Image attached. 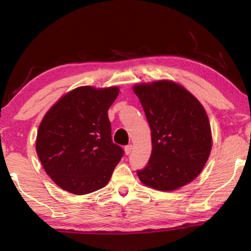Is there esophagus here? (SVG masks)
Masks as SVG:
<instances>
[{
    "label": "esophagus",
    "instance_id": "1",
    "mask_svg": "<svg viewBox=\"0 0 251 251\" xmlns=\"http://www.w3.org/2000/svg\"><path fill=\"white\" fill-rule=\"evenodd\" d=\"M124 149H125V153L127 154V155H128V154H130V153H131L132 146H131V145H128V146H126Z\"/></svg>",
    "mask_w": 251,
    "mask_h": 251
}]
</instances>
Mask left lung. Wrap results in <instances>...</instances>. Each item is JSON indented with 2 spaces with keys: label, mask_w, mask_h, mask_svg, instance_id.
<instances>
[{
  "label": "left lung",
  "mask_w": 251,
  "mask_h": 251,
  "mask_svg": "<svg viewBox=\"0 0 251 251\" xmlns=\"http://www.w3.org/2000/svg\"><path fill=\"white\" fill-rule=\"evenodd\" d=\"M134 93L146 113L152 137L148 165L137 170L140 181L159 191H173L193 181L211 151V129L204 106L172 81L138 84Z\"/></svg>",
  "instance_id": "1"
}]
</instances>
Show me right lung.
I'll return each mask as SVG.
<instances>
[{"mask_svg":"<svg viewBox=\"0 0 251 251\" xmlns=\"http://www.w3.org/2000/svg\"><path fill=\"white\" fill-rule=\"evenodd\" d=\"M120 89L82 86L51 106L36 136L46 174L70 193L88 194L108 184L124 150L113 143L108 110Z\"/></svg>","mask_w":251,"mask_h":251,"instance_id":"add662e5","label":"right lung"}]
</instances>
